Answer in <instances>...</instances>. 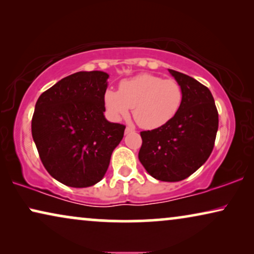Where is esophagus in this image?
Returning a JSON list of instances; mask_svg holds the SVG:
<instances>
[{"instance_id":"34e87169","label":"esophagus","mask_w":254,"mask_h":254,"mask_svg":"<svg viewBox=\"0 0 254 254\" xmlns=\"http://www.w3.org/2000/svg\"><path fill=\"white\" fill-rule=\"evenodd\" d=\"M133 131H135V129H134L133 127H130V126H127V127H126V129H125V133H126V134L133 133Z\"/></svg>"}]
</instances>
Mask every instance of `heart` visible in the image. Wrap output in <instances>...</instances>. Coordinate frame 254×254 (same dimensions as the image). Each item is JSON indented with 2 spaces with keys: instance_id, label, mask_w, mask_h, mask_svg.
<instances>
[{
  "instance_id": "heart-1",
  "label": "heart",
  "mask_w": 254,
  "mask_h": 254,
  "mask_svg": "<svg viewBox=\"0 0 254 254\" xmlns=\"http://www.w3.org/2000/svg\"><path fill=\"white\" fill-rule=\"evenodd\" d=\"M183 97V88L176 79L141 74L124 79L119 91L107 89L104 93V104L113 120L127 117L133 109V117L138 126L155 129L164 126L178 113Z\"/></svg>"
}]
</instances>
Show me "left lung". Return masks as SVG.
Returning <instances> with one entry per match:
<instances>
[{
	"mask_svg": "<svg viewBox=\"0 0 254 254\" xmlns=\"http://www.w3.org/2000/svg\"><path fill=\"white\" fill-rule=\"evenodd\" d=\"M183 88L178 113L164 126L141 131L138 159L161 182H180L196 171L213 151L218 112L209 89L183 72L169 69Z\"/></svg>",
	"mask_w": 254,
	"mask_h": 254,
	"instance_id": "left-lung-1",
	"label": "left lung"
}]
</instances>
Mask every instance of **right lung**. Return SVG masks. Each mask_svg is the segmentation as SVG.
I'll return each instance as SVG.
<instances>
[{"label":"right lung","instance_id":"add662e5","mask_svg":"<svg viewBox=\"0 0 254 254\" xmlns=\"http://www.w3.org/2000/svg\"><path fill=\"white\" fill-rule=\"evenodd\" d=\"M109 75L78 71L43 92L32 117V137L47 172L82 189L103 179L126 126L104 117Z\"/></svg>","mask_w":254,"mask_h":254}]
</instances>
